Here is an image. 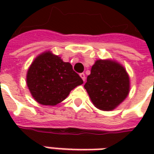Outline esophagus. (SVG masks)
<instances>
[{
	"mask_svg": "<svg viewBox=\"0 0 154 154\" xmlns=\"http://www.w3.org/2000/svg\"><path fill=\"white\" fill-rule=\"evenodd\" d=\"M80 77H82V79L83 80V82H85L86 81V76H85V74L82 72V73H80Z\"/></svg>",
	"mask_w": 154,
	"mask_h": 154,
	"instance_id": "1",
	"label": "esophagus"
}]
</instances>
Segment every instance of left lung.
<instances>
[{
  "label": "left lung",
  "instance_id": "left-lung-1",
  "mask_svg": "<svg viewBox=\"0 0 154 154\" xmlns=\"http://www.w3.org/2000/svg\"><path fill=\"white\" fill-rule=\"evenodd\" d=\"M84 87L97 108L112 110L128 96L129 77L122 65L100 59L91 67Z\"/></svg>",
  "mask_w": 154,
  "mask_h": 154
}]
</instances>
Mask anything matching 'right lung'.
<instances>
[{"label":"right lung","mask_w":154,"mask_h":154,"mask_svg":"<svg viewBox=\"0 0 154 154\" xmlns=\"http://www.w3.org/2000/svg\"><path fill=\"white\" fill-rule=\"evenodd\" d=\"M27 86L37 102L55 106L65 100L70 91L83 81L69 63L51 52L38 55L27 72Z\"/></svg>","instance_id":"add662e5"}]
</instances>
